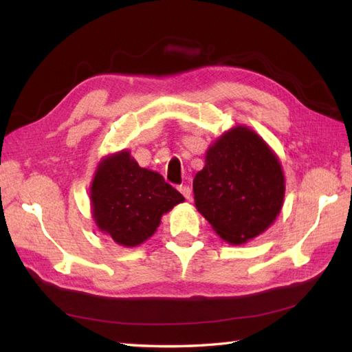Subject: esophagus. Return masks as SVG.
<instances>
[{"label":"esophagus","mask_w":352,"mask_h":352,"mask_svg":"<svg viewBox=\"0 0 352 352\" xmlns=\"http://www.w3.org/2000/svg\"><path fill=\"white\" fill-rule=\"evenodd\" d=\"M180 192L183 193V197L186 199H190L192 198V189L189 188V186H180Z\"/></svg>","instance_id":"esophagus-1"}]
</instances>
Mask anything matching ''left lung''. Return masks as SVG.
Returning a JSON list of instances; mask_svg holds the SVG:
<instances>
[{
    "label": "left lung",
    "mask_w": 352,
    "mask_h": 352,
    "mask_svg": "<svg viewBox=\"0 0 352 352\" xmlns=\"http://www.w3.org/2000/svg\"><path fill=\"white\" fill-rule=\"evenodd\" d=\"M284 190L278 157L243 125L223 133L207 149L204 168L193 180L197 210L231 245L271 227L281 212Z\"/></svg>",
    "instance_id": "obj_1"
}]
</instances>
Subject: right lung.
Instances as JSON below:
<instances>
[{
    "mask_svg": "<svg viewBox=\"0 0 352 352\" xmlns=\"http://www.w3.org/2000/svg\"><path fill=\"white\" fill-rule=\"evenodd\" d=\"M183 201L159 172L140 168L126 149L104 157L91 186L96 227L126 248L151 237L162 216Z\"/></svg>",
    "mask_w": 352,
    "mask_h": 352,
    "instance_id": "obj_1",
    "label": "right lung"
}]
</instances>
